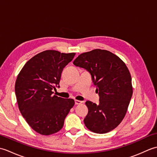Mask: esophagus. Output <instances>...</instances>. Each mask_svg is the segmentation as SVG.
<instances>
[{
  "label": "esophagus",
  "mask_w": 157,
  "mask_h": 157,
  "mask_svg": "<svg viewBox=\"0 0 157 157\" xmlns=\"http://www.w3.org/2000/svg\"><path fill=\"white\" fill-rule=\"evenodd\" d=\"M82 102H83L82 101H78V100H75V105H80V104H82Z\"/></svg>",
  "instance_id": "34e87169"
}]
</instances>
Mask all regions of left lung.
Instances as JSON below:
<instances>
[{
  "label": "left lung",
  "instance_id": "8db88e82",
  "mask_svg": "<svg viewBox=\"0 0 157 157\" xmlns=\"http://www.w3.org/2000/svg\"><path fill=\"white\" fill-rule=\"evenodd\" d=\"M73 64L90 73L99 95V104L86 101L84 122L90 131L105 134L117 128L126 114L133 94L132 78L125 63L106 50L82 53Z\"/></svg>",
  "mask_w": 157,
  "mask_h": 157
}]
</instances>
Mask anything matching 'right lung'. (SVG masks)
<instances>
[{"label":"right lung","instance_id":"right-lung-1","mask_svg":"<svg viewBox=\"0 0 157 157\" xmlns=\"http://www.w3.org/2000/svg\"><path fill=\"white\" fill-rule=\"evenodd\" d=\"M75 55L43 51L29 59L17 78L15 91L19 109L38 134L48 136L58 132L74 106V100L53 95L52 90L59 88L63 69Z\"/></svg>","mask_w":157,"mask_h":157}]
</instances>
